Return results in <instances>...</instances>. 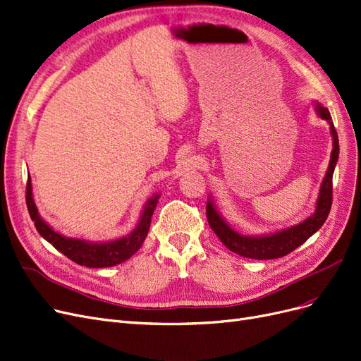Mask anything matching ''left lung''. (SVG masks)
I'll list each match as a JSON object with an SVG mask.
<instances>
[{
	"label": "left lung",
	"mask_w": 361,
	"mask_h": 361,
	"mask_svg": "<svg viewBox=\"0 0 361 361\" xmlns=\"http://www.w3.org/2000/svg\"><path fill=\"white\" fill-rule=\"evenodd\" d=\"M314 106L318 117L327 120V123L330 126L333 149L324 178L322 181V185H319L318 196L315 201V209L308 219H305L303 221L295 226H290V228H284L275 232L260 235H244L235 231L232 226L226 221V219L221 216V212L217 209L214 201H212V196H208L207 219L211 229L216 232V235L220 238V241L231 251L236 252V255L257 260H268L287 256L288 252L300 247L306 239L311 238L324 224L331 207V180L339 159V140L336 129L333 126L329 110L318 101H314Z\"/></svg>",
	"instance_id": "left-lung-1"
}]
</instances>
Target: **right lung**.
Segmentation results:
<instances>
[{
    "label": "right lung",
    "instance_id": "right-lung-1",
    "mask_svg": "<svg viewBox=\"0 0 361 361\" xmlns=\"http://www.w3.org/2000/svg\"><path fill=\"white\" fill-rule=\"evenodd\" d=\"M159 197L160 193H154L147 199L141 209L138 223L129 233L109 239V241H86L82 238L65 236L44 221V219L39 216L34 201L31 177H28V185H26V205H28L30 216L38 233L58 251H61L63 256L78 264L86 266V268H111V266L123 263L135 255L141 248L147 233H149L152 216L159 202Z\"/></svg>",
    "mask_w": 361,
    "mask_h": 361
}]
</instances>
